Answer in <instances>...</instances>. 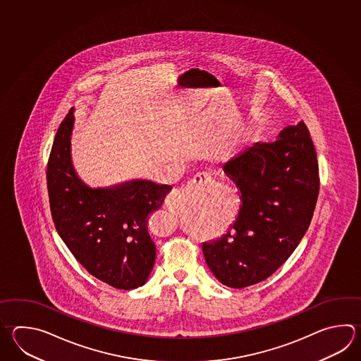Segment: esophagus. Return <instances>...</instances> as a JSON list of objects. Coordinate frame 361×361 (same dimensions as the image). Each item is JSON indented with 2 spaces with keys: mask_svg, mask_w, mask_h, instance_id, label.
<instances>
[{
  "mask_svg": "<svg viewBox=\"0 0 361 361\" xmlns=\"http://www.w3.org/2000/svg\"><path fill=\"white\" fill-rule=\"evenodd\" d=\"M214 183V177L211 176L209 173H198L192 177V180L188 183V185L178 189L175 192H171L169 197L166 198V207L171 209V211H176L178 207L181 206V203H184L185 199L188 198V195L198 186V185H209Z\"/></svg>",
  "mask_w": 361,
  "mask_h": 361,
  "instance_id": "esophagus-1",
  "label": "esophagus"
}]
</instances>
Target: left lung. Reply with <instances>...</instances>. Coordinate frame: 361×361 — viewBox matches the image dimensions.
<instances>
[{
    "instance_id": "obj_1",
    "label": "left lung",
    "mask_w": 361,
    "mask_h": 361,
    "mask_svg": "<svg viewBox=\"0 0 361 361\" xmlns=\"http://www.w3.org/2000/svg\"><path fill=\"white\" fill-rule=\"evenodd\" d=\"M240 190L235 222L203 243L207 265L224 286L244 288L267 279L306 234L319 195L317 150L303 121L272 142H256L224 164Z\"/></svg>"
}]
</instances>
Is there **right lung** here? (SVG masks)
Returning a JSON list of instances; mask_svg holds the SVG:
<instances>
[{"label":"right lung","mask_w":361,"mask_h":361,"mask_svg":"<svg viewBox=\"0 0 361 361\" xmlns=\"http://www.w3.org/2000/svg\"><path fill=\"white\" fill-rule=\"evenodd\" d=\"M74 109L58 128L47 163L52 220L60 238L87 271L117 289L145 284L155 262L149 216L162 206L169 185L131 180L90 188L72 162Z\"/></svg>","instance_id":"obj_1"}]
</instances>
